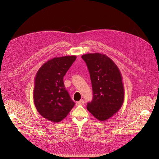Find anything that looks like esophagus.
<instances>
[{
	"instance_id": "1",
	"label": "esophagus",
	"mask_w": 159,
	"mask_h": 159,
	"mask_svg": "<svg viewBox=\"0 0 159 159\" xmlns=\"http://www.w3.org/2000/svg\"><path fill=\"white\" fill-rule=\"evenodd\" d=\"M84 103H85V102L83 100H81L77 102L76 103V105H84Z\"/></svg>"
}]
</instances>
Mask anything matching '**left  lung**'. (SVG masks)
Masks as SVG:
<instances>
[{
	"mask_svg": "<svg viewBox=\"0 0 159 159\" xmlns=\"http://www.w3.org/2000/svg\"><path fill=\"white\" fill-rule=\"evenodd\" d=\"M90 73L93 98L87 103V110L98 120L104 121L121 108L124 89L120 72L107 56L99 53L82 56Z\"/></svg>",
	"mask_w": 159,
	"mask_h": 159,
	"instance_id": "obj_1",
	"label": "left lung"
}]
</instances>
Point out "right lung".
I'll use <instances>...</instances> for the list:
<instances>
[{
	"mask_svg": "<svg viewBox=\"0 0 159 159\" xmlns=\"http://www.w3.org/2000/svg\"><path fill=\"white\" fill-rule=\"evenodd\" d=\"M75 59V56L55 57L43 64L36 74L35 106L43 118L52 122L62 120L75 105L65 88L63 79Z\"/></svg>",
	"mask_w": 159,
	"mask_h": 159,
	"instance_id": "obj_1",
	"label": "right lung"
}]
</instances>
